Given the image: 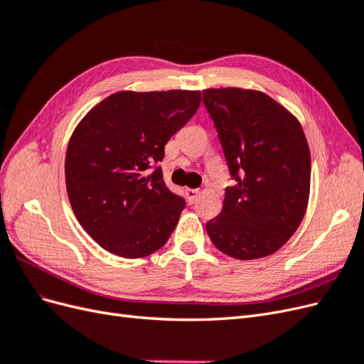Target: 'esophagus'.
Segmentation results:
<instances>
[{
    "label": "esophagus",
    "mask_w": 364,
    "mask_h": 364,
    "mask_svg": "<svg viewBox=\"0 0 364 364\" xmlns=\"http://www.w3.org/2000/svg\"><path fill=\"white\" fill-rule=\"evenodd\" d=\"M200 191L199 190H194V188H186L185 190V196H186V200L190 203H194L197 200V197H199Z\"/></svg>",
    "instance_id": "obj_1"
}]
</instances>
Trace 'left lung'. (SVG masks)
I'll return each instance as SVG.
<instances>
[{
	"instance_id": "1",
	"label": "left lung",
	"mask_w": 364,
	"mask_h": 364,
	"mask_svg": "<svg viewBox=\"0 0 364 364\" xmlns=\"http://www.w3.org/2000/svg\"><path fill=\"white\" fill-rule=\"evenodd\" d=\"M235 182L222 213L206 223L214 246L237 259L272 255L294 234L310 196L311 156L302 126L269 95L222 87L205 90Z\"/></svg>"
}]
</instances>
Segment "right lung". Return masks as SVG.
I'll list each match as a JSON object with an SVG mask.
<instances>
[{
  "instance_id": "add662e5",
  "label": "right lung",
  "mask_w": 364,
  "mask_h": 364,
  "mask_svg": "<svg viewBox=\"0 0 364 364\" xmlns=\"http://www.w3.org/2000/svg\"><path fill=\"white\" fill-rule=\"evenodd\" d=\"M199 105V91H121L75 127L65 159L70 203L107 252L141 258L167 243L185 200L165 186L158 162Z\"/></svg>"
}]
</instances>
